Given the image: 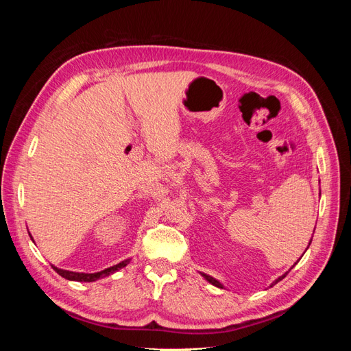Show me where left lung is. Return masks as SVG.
Returning <instances> with one entry per match:
<instances>
[{
    "instance_id": "left-lung-1",
    "label": "left lung",
    "mask_w": 351,
    "mask_h": 351,
    "mask_svg": "<svg viewBox=\"0 0 351 351\" xmlns=\"http://www.w3.org/2000/svg\"><path fill=\"white\" fill-rule=\"evenodd\" d=\"M319 196H321V192H319ZM313 232H315V230H313ZM311 243H312V239H311L309 244H307V249H309V246H311ZM307 249H306V250H307ZM306 250H304V252H306ZM303 254H304V253H303ZM303 254H302V256H303ZM299 261H300V259H299ZM299 261H297V262H299ZM297 262H295V263H297ZM295 263H294V265H295ZM294 265H293V267H291L290 269H293V268H294ZM287 274H289V271H287L285 274H282V275H281V277H278L277 280H275V281H274V282L271 284V287H272V285H275V284H277L278 281H281V280H282V278L285 277V275H287ZM200 275H202V277H204V278H205V280H206L208 282H210L212 285H215V287H218V289H224V285H222V284H221V282H219L218 280H215L214 277H210V275H206V274H204V272H200Z\"/></svg>"
}]
</instances>
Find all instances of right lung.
<instances>
[{
    "instance_id": "1",
    "label": "right lung",
    "mask_w": 351,
    "mask_h": 351,
    "mask_svg": "<svg viewBox=\"0 0 351 351\" xmlns=\"http://www.w3.org/2000/svg\"><path fill=\"white\" fill-rule=\"evenodd\" d=\"M29 236H30V232H29ZM30 239L34 240V237H32V236H30ZM130 261H132V259H125V261H123V262H120V263L114 265V267H110V268H107V269L99 271V272H93V274L73 272V271L57 268V267H54V265H52V268H54V271H56L58 275H61L62 278H66V280H70V281H80V282H92V281H97V280H99V278L108 277V275H111V274L117 272L119 269L127 267V265H129Z\"/></svg>"
}]
</instances>
